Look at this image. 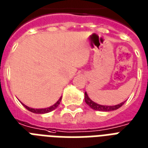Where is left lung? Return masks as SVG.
<instances>
[{"instance_id": "left-lung-1", "label": "left lung", "mask_w": 148, "mask_h": 148, "mask_svg": "<svg viewBox=\"0 0 148 148\" xmlns=\"http://www.w3.org/2000/svg\"><path fill=\"white\" fill-rule=\"evenodd\" d=\"M85 102L86 104H88L89 106L94 110H97V111H100V112H111V111H114V110H117L118 108L123 105L125 101L122 102L120 104H116L114 106H108V105H101V104H97L94 101H93L92 100L88 97V94H86V92H85Z\"/></svg>"}]
</instances>
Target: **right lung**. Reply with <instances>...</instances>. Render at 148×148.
<instances>
[{
  "label": "right lung",
  "instance_id": "obj_1",
  "mask_svg": "<svg viewBox=\"0 0 148 148\" xmlns=\"http://www.w3.org/2000/svg\"><path fill=\"white\" fill-rule=\"evenodd\" d=\"M61 101H62V97H60L59 100L56 103L54 104H53L52 106H51V107H48V108H29L28 107V106H26V105H25L24 104H23V106L26 108L27 110H29V111H30L31 112H33V113H36V114H45V113H48V112H52L53 110L56 109L57 108V107L60 104V102H61Z\"/></svg>",
  "mask_w": 148,
  "mask_h": 148
}]
</instances>
